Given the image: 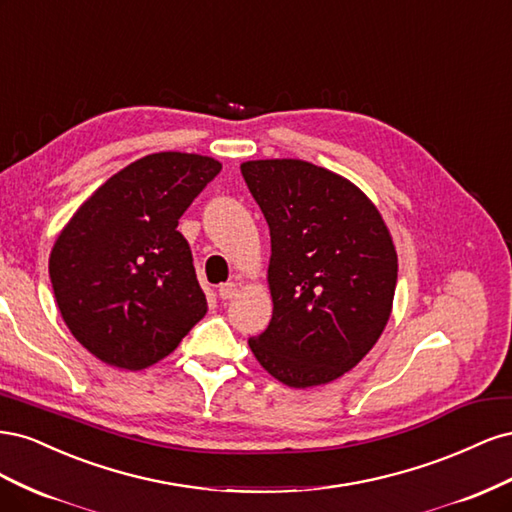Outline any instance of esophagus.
Instances as JSON below:
<instances>
[{"mask_svg":"<svg viewBox=\"0 0 512 512\" xmlns=\"http://www.w3.org/2000/svg\"><path fill=\"white\" fill-rule=\"evenodd\" d=\"M235 294H237V284L235 282H226V284L220 286V299L228 301V299L235 297Z\"/></svg>","mask_w":512,"mask_h":512,"instance_id":"obj_1","label":"esophagus"}]
</instances>
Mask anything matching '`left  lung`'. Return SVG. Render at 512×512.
<instances>
[{
  "instance_id": "obj_1",
  "label": "left lung",
  "mask_w": 512,
  "mask_h": 512,
  "mask_svg": "<svg viewBox=\"0 0 512 512\" xmlns=\"http://www.w3.org/2000/svg\"><path fill=\"white\" fill-rule=\"evenodd\" d=\"M241 175L271 232L273 316L250 348L292 389L327 384L374 348L391 316L397 252L374 203L303 160H252Z\"/></svg>"
}]
</instances>
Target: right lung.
<instances>
[{
  "instance_id": "add662e5",
  "label": "right lung",
  "mask_w": 512,
  "mask_h": 512,
  "mask_svg": "<svg viewBox=\"0 0 512 512\" xmlns=\"http://www.w3.org/2000/svg\"><path fill=\"white\" fill-rule=\"evenodd\" d=\"M220 170L196 153H151L100 185L59 232L49 258L57 307L106 365L158 363L207 314L177 226Z\"/></svg>"
}]
</instances>
